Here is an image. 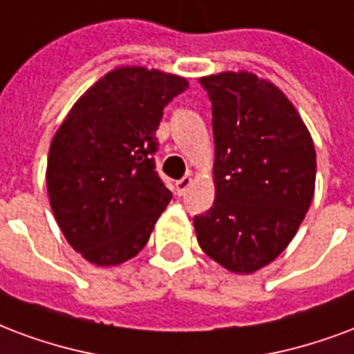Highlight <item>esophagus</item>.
Instances as JSON below:
<instances>
[{
    "label": "esophagus",
    "mask_w": 354,
    "mask_h": 354,
    "mask_svg": "<svg viewBox=\"0 0 354 354\" xmlns=\"http://www.w3.org/2000/svg\"><path fill=\"white\" fill-rule=\"evenodd\" d=\"M189 185H191V176H184L182 180H178L176 182L178 195H180V197H182V195H185V191L189 189Z\"/></svg>",
    "instance_id": "obj_1"
}]
</instances>
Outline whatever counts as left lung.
Here are the masks:
<instances>
[{
	"label": "left lung",
	"mask_w": 354,
	"mask_h": 354,
	"mask_svg": "<svg viewBox=\"0 0 354 354\" xmlns=\"http://www.w3.org/2000/svg\"><path fill=\"white\" fill-rule=\"evenodd\" d=\"M212 101L216 201L195 216L198 245L250 274L289 245L315 189V148L297 109L251 73L201 78Z\"/></svg>",
	"instance_id": "8db88e82"
}]
</instances>
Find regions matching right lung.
<instances>
[{"mask_svg": "<svg viewBox=\"0 0 354 354\" xmlns=\"http://www.w3.org/2000/svg\"><path fill=\"white\" fill-rule=\"evenodd\" d=\"M185 90L176 75L120 67L59 125L48 151V198L67 242L90 263L135 257L170 203L156 170V131L165 106Z\"/></svg>", "mask_w": 354, "mask_h": 354, "instance_id": "right-lung-1", "label": "right lung"}]
</instances>
